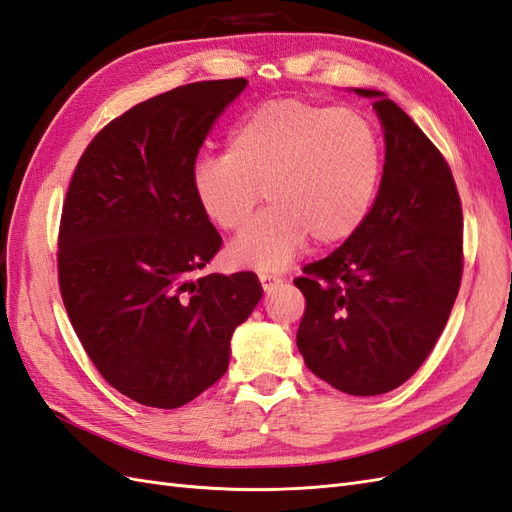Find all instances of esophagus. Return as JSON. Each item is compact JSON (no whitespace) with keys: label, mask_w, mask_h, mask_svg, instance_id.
Returning <instances> with one entry per match:
<instances>
[{"label":"esophagus","mask_w":512,"mask_h":512,"mask_svg":"<svg viewBox=\"0 0 512 512\" xmlns=\"http://www.w3.org/2000/svg\"><path fill=\"white\" fill-rule=\"evenodd\" d=\"M259 281H261V285H264V290H272L274 285H279V283H283V279L279 277V274H274V272H266V270H261L259 274Z\"/></svg>","instance_id":"1"}]
</instances>
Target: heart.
I'll return each mask as SVG.
<instances>
[{"label":"heart","instance_id":"heart-1","mask_svg":"<svg viewBox=\"0 0 512 512\" xmlns=\"http://www.w3.org/2000/svg\"><path fill=\"white\" fill-rule=\"evenodd\" d=\"M383 177L378 131L361 112L274 99L231 129L227 153H207L192 168L205 218L238 231L264 196L272 203L229 246L240 266L279 270L309 235L320 246L355 235L370 216Z\"/></svg>","mask_w":512,"mask_h":512}]
</instances>
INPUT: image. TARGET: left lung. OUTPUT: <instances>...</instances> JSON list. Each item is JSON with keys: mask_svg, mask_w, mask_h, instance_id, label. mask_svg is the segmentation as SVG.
I'll return each mask as SVG.
<instances>
[{"mask_svg": "<svg viewBox=\"0 0 512 512\" xmlns=\"http://www.w3.org/2000/svg\"><path fill=\"white\" fill-rule=\"evenodd\" d=\"M381 188L361 229L294 285L307 307L296 344L307 368L350 396H378L419 370L463 277V209L448 162L381 90Z\"/></svg>", "mask_w": 512, "mask_h": 512, "instance_id": "8db88e82", "label": "left lung"}]
</instances>
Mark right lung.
<instances>
[{
  "mask_svg": "<svg viewBox=\"0 0 512 512\" xmlns=\"http://www.w3.org/2000/svg\"><path fill=\"white\" fill-rule=\"evenodd\" d=\"M194 82L103 127L62 205L58 281L99 374L123 396L177 409L229 368L231 335L259 303L255 272L207 274L222 244L192 190L203 140L246 88Z\"/></svg>",
  "mask_w": 512,
  "mask_h": 512,
  "instance_id": "right-lung-1",
  "label": "right lung"
}]
</instances>
